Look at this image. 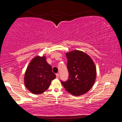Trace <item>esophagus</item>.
I'll use <instances>...</instances> for the list:
<instances>
[{"label":"esophagus","mask_w":122,"mask_h":122,"mask_svg":"<svg viewBox=\"0 0 122 122\" xmlns=\"http://www.w3.org/2000/svg\"><path fill=\"white\" fill-rule=\"evenodd\" d=\"M56 78H59V73L56 74Z\"/></svg>","instance_id":"esophagus-1"}]
</instances>
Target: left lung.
Returning a JSON list of instances; mask_svg holds the SVG:
<instances>
[{"mask_svg": "<svg viewBox=\"0 0 122 122\" xmlns=\"http://www.w3.org/2000/svg\"><path fill=\"white\" fill-rule=\"evenodd\" d=\"M69 78L61 81L65 89L74 96L84 94L95 83L96 77L95 65L92 58L83 51L77 50L66 53Z\"/></svg>", "mask_w": 122, "mask_h": 122, "instance_id": "8db88e82", "label": "left lung"}]
</instances>
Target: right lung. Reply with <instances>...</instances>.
Returning a JSON list of instances; mask_svg holds the SVG:
<instances>
[{
    "instance_id": "add662e5",
    "label": "right lung",
    "mask_w": 122,
    "mask_h": 122,
    "mask_svg": "<svg viewBox=\"0 0 122 122\" xmlns=\"http://www.w3.org/2000/svg\"><path fill=\"white\" fill-rule=\"evenodd\" d=\"M56 77L46 57L37 56L29 64L25 74L24 83L26 88L34 94L45 92L50 86L51 81Z\"/></svg>"
}]
</instances>
